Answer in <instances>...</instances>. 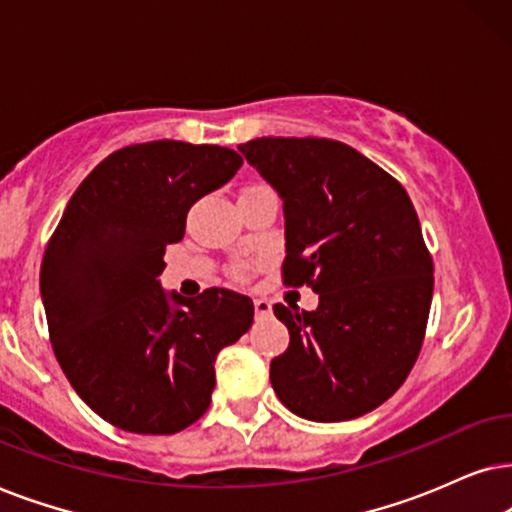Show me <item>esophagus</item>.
I'll return each instance as SVG.
<instances>
[{
  "mask_svg": "<svg viewBox=\"0 0 512 512\" xmlns=\"http://www.w3.org/2000/svg\"><path fill=\"white\" fill-rule=\"evenodd\" d=\"M269 313H271V302H267V299H255V316L267 318Z\"/></svg>",
  "mask_w": 512,
  "mask_h": 512,
  "instance_id": "1",
  "label": "esophagus"
}]
</instances>
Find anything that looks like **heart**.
<instances>
[{
    "label": "heart",
    "instance_id": "1",
    "mask_svg": "<svg viewBox=\"0 0 512 512\" xmlns=\"http://www.w3.org/2000/svg\"><path fill=\"white\" fill-rule=\"evenodd\" d=\"M248 269H250V267H245V264H243V267L236 269V276H238V278H245V274H248Z\"/></svg>",
    "mask_w": 512,
    "mask_h": 512
}]
</instances>
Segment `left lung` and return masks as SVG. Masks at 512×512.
<instances>
[{
	"label": "left lung",
	"instance_id": "1",
	"mask_svg": "<svg viewBox=\"0 0 512 512\" xmlns=\"http://www.w3.org/2000/svg\"><path fill=\"white\" fill-rule=\"evenodd\" d=\"M238 149L283 201L285 285L318 292L316 311L274 306L290 344L271 360V386L302 419L363 417L403 386L424 342L433 260L417 210L344 142L257 138Z\"/></svg>",
	"mask_w": 512,
	"mask_h": 512
}]
</instances>
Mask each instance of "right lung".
Wrapping results in <instances>:
<instances>
[{
	"instance_id": "right-lung-1",
	"label": "right lung",
	"mask_w": 512,
	"mask_h": 512,
	"mask_svg": "<svg viewBox=\"0 0 512 512\" xmlns=\"http://www.w3.org/2000/svg\"><path fill=\"white\" fill-rule=\"evenodd\" d=\"M241 163L229 147L180 140L119 149L81 182L46 245L53 353L79 398L121 431L170 435L201 419L217 353L252 325L250 297L210 288L187 299L159 281L189 208Z\"/></svg>"
}]
</instances>
